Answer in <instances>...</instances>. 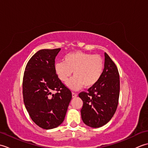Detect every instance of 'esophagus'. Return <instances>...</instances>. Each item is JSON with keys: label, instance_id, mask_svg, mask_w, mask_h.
<instances>
[{"label": "esophagus", "instance_id": "1", "mask_svg": "<svg viewBox=\"0 0 148 148\" xmlns=\"http://www.w3.org/2000/svg\"><path fill=\"white\" fill-rule=\"evenodd\" d=\"M72 96L73 98H74V97H76L77 96V94L76 93H74V92H72Z\"/></svg>", "mask_w": 148, "mask_h": 148}]
</instances>
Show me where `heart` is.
<instances>
[{"instance_id":"obj_1","label":"heart","mask_w":148,"mask_h":148,"mask_svg":"<svg viewBox=\"0 0 148 148\" xmlns=\"http://www.w3.org/2000/svg\"><path fill=\"white\" fill-rule=\"evenodd\" d=\"M103 70V60L97 55L81 51L67 53L64 57V62L55 64V71L58 79L65 82L73 72L74 77L69 79L67 86L77 90L83 86L89 88L98 82Z\"/></svg>"}]
</instances>
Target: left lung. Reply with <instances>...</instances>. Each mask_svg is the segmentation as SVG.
I'll use <instances>...</instances> for the list:
<instances>
[{
  "instance_id": "8db88e82",
  "label": "left lung",
  "mask_w": 148,
  "mask_h": 148,
  "mask_svg": "<svg viewBox=\"0 0 148 148\" xmlns=\"http://www.w3.org/2000/svg\"><path fill=\"white\" fill-rule=\"evenodd\" d=\"M102 76L88 92L79 97L83 100L82 120L92 128L101 127L111 120L117 109L119 95V76L115 64L106 53Z\"/></svg>"
}]
</instances>
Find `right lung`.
<instances>
[{
    "instance_id": "right-lung-1",
    "label": "right lung",
    "mask_w": 148,
    "mask_h": 148,
    "mask_svg": "<svg viewBox=\"0 0 148 148\" xmlns=\"http://www.w3.org/2000/svg\"><path fill=\"white\" fill-rule=\"evenodd\" d=\"M60 48L40 49L28 62L23 79V102L35 123L43 129L64 121L72 93L58 79L55 60ZM56 90V94H52Z\"/></svg>"
}]
</instances>
